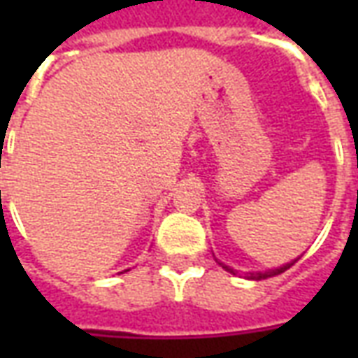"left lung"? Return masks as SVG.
I'll list each match as a JSON object with an SVG mask.
<instances>
[{
    "mask_svg": "<svg viewBox=\"0 0 358 358\" xmlns=\"http://www.w3.org/2000/svg\"><path fill=\"white\" fill-rule=\"evenodd\" d=\"M299 261V257L297 259H293L292 263H287L284 264V266H280V268H270V270H264V272H249L248 280H264V278H272V276H278V274H282V272H285V270L289 268V266H293V264L297 263ZM218 264H222V263H218ZM222 268H226L230 274H236V270L230 268V266H226V264H222Z\"/></svg>",
    "mask_w": 358,
    "mask_h": 358,
    "instance_id": "1",
    "label": "left lung"
}]
</instances>
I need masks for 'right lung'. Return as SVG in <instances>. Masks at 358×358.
Segmentation results:
<instances>
[{
  "label": "right lung",
  "mask_w": 358,
  "mask_h": 358,
  "mask_svg": "<svg viewBox=\"0 0 358 358\" xmlns=\"http://www.w3.org/2000/svg\"><path fill=\"white\" fill-rule=\"evenodd\" d=\"M124 272H126V270H124Z\"/></svg>",
  "instance_id": "add662e5"
}]
</instances>
